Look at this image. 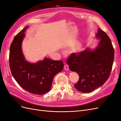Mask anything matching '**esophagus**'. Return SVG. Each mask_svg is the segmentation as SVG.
Here are the masks:
<instances>
[{"label": "esophagus", "mask_w": 121, "mask_h": 121, "mask_svg": "<svg viewBox=\"0 0 121 121\" xmlns=\"http://www.w3.org/2000/svg\"><path fill=\"white\" fill-rule=\"evenodd\" d=\"M64 69L65 70H69V66L68 65H65L64 66Z\"/></svg>", "instance_id": "obj_1"}]
</instances>
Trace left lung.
<instances>
[{"label": "left lung", "instance_id": "8db88e82", "mask_svg": "<svg viewBox=\"0 0 121 121\" xmlns=\"http://www.w3.org/2000/svg\"><path fill=\"white\" fill-rule=\"evenodd\" d=\"M95 37L100 41L95 49L73 53L67 59L69 69L79 75L74 86L83 93H90L104 83L114 62V49L108 35L99 28Z\"/></svg>", "mask_w": 121, "mask_h": 121}]
</instances>
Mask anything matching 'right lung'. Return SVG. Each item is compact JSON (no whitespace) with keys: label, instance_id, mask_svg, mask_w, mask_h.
<instances>
[{"label":"right lung","instance_id":"1","mask_svg":"<svg viewBox=\"0 0 121 121\" xmlns=\"http://www.w3.org/2000/svg\"><path fill=\"white\" fill-rule=\"evenodd\" d=\"M26 26L14 38L9 52V66L11 74L17 83L26 91L42 95L51 89L54 77L62 71V61L52 60L45 57L43 60L32 63L26 61L22 45L25 37Z\"/></svg>","mask_w":121,"mask_h":121}]
</instances>
